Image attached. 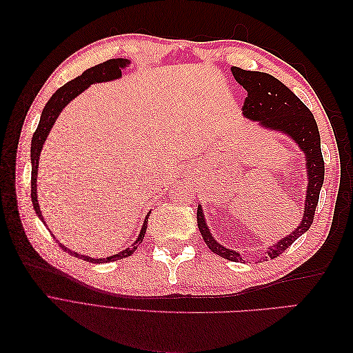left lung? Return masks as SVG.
<instances>
[{
	"label": "left lung",
	"instance_id": "8db88e82",
	"mask_svg": "<svg viewBox=\"0 0 353 353\" xmlns=\"http://www.w3.org/2000/svg\"><path fill=\"white\" fill-rule=\"evenodd\" d=\"M231 72L236 81L248 91V97H245L243 104L244 116L252 121H259L261 125L271 128V130L288 134L306 156L309 183L305 200V215L301 225L290 236L275 243L272 248L266 250V258L275 259L276 256H280L284 250L290 248L303 232H306L314 222L319 191H321L324 183L321 138H319L318 126L311 110L279 79L268 73L250 72L236 66L231 68ZM197 225L203 240L213 253L232 262L241 261L240 253L223 248L210 236L205 216H203L201 206L197 208Z\"/></svg>",
	"mask_w": 353,
	"mask_h": 353
}]
</instances>
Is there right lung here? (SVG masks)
Returning a JSON list of instances; mask_svg holds the SVG:
<instances>
[{
    "label": "right lung",
    "instance_id": "add662e5",
    "mask_svg": "<svg viewBox=\"0 0 353 353\" xmlns=\"http://www.w3.org/2000/svg\"><path fill=\"white\" fill-rule=\"evenodd\" d=\"M130 65V61L126 59H110L105 60L104 63H100V65L90 68L85 70L81 77L72 79L70 82H68L66 85L60 87L54 94L51 95V99L48 100V103L46 104L44 110L41 113V119L38 123L37 131L34 132V137H32V144H30V160H32V176H30V199H32V205H34L35 213L39 216V219L44 222L42 219V213L39 210V205H38V199H37V175H38V160H39V153L42 150V145H44V141L47 140V135L50 134L51 126L54 125L57 116L60 114V112L63 110L65 105L72 101L77 95H79L83 90H87L91 83L95 82H105V81H112L119 78L122 74V69ZM148 216H145V221L143 223V228L140 236H138L137 241L134 243V248H128L123 252L116 253L113 256H109V258H103V259H94V258H88V256H82L74 253L69 249H66L65 245L60 244V248L68 252L69 254H73L74 258H81L87 262H92V263H105V262H113L117 259H123L131 256L134 253V250L137 249V243H141L144 236H145V230H147V222H148ZM46 223V222H44Z\"/></svg>",
    "mask_w": 353,
    "mask_h": 353
}]
</instances>
